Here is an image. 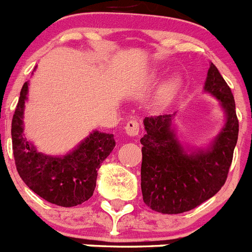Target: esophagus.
I'll use <instances>...</instances> for the list:
<instances>
[{
	"mask_svg": "<svg viewBox=\"0 0 252 252\" xmlns=\"http://www.w3.org/2000/svg\"><path fill=\"white\" fill-rule=\"evenodd\" d=\"M125 131L130 136H137L140 132V122L137 120H130L125 126Z\"/></svg>",
	"mask_w": 252,
	"mask_h": 252,
	"instance_id": "34e87169",
	"label": "esophagus"
}]
</instances>
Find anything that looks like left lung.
Instances as JSON below:
<instances>
[{
	"label": "left lung",
	"instance_id": "obj_1",
	"mask_svg": "<svg viewBox=\"0 0 252 252\" xmlns=\"http://www.w3.org/2000/svg\"><path fill=\"white\" fill-rule=\"evenodd\" d=\"M204 90L222 102L227 115L224 128L209 150L187 154L170 130L171 116L144 120L141 190L144 203L153 211L164 215L190 211L226 183L239 137V120L231 88L213 63Z\"/></svg>",
	"mask_w": 252,
	"mask_h": 252
}]
</instances>
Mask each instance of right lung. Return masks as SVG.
I'll list each match as a JSON object with an SVG mask.
<instances>
[{
	"instance_id": "right-lung-1",
	"label": "right lung",
	"mask_w": 252,
	"mask_h": 252,
	"mask_svg": "<svg viewBox=\"0 0 252 252\" xmlns=\"http://www.w3.org/2000/svg\"><path fill=\"white\" fill-rule=\"evenodd\" d=\"M26 94L28 83H24L11 125L17 173L32 192L53 204L74 207L88 201L94 192L97 170L116 145L113 135L94 131L64 158L36 153L22 135Z\"/></svg>"
}]
</instances>
